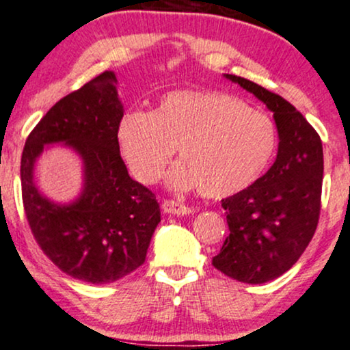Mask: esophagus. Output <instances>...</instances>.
Segmentation results:
<instances>
[{"instance_id": "esophagus-1", "label": "esophagus", "mask_w": 350, "mask_h": 350, "mask_svg": "<svg viewBox=\"0 0 350 350\" xmlns=\"http://www.w3.org/2000/svg\"><path fill=\"white\" fill-rule=\"evenodd\" d=\"M162 209L163 213H167V215H174V216H185V215H191L193 209L185 206V204L178 203V201L175 200H165L162 203Z\"/></svg>"}]
</instances>
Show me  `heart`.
Returning a JSON list of instances; mask_svg holds the SVG:
<instances>
[{
    "label": "heart",
    "mask_w": 350,
    "mask_h": 350,
    "mask_svg": "<svg viewBox=\"0 0 350 350\" xmlns=\"http://www.w3.org/2000/svg\"><path fill=\"white\" fill-rule=\"evenodd\" d=\"M118 144L139 183L157 182L176 149L180 162L167 183L221 200L264 174L277 134L269 116L231 94L178 90L163 94L152 113L127 111L118 124Z\"/></svg>",
    "instance_id": "1"
}]
</instances>
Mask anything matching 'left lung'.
Listing matches in <instances>:
<instances>
[{
	"instance_id": "obj_1",
	"label": "left lung",
	"mask_w": 350,
	"mask_h": 350,
	"mask_svg": "<svg viewBox=\"0 0 350 350\" xmlns=\"http://www.w3.org/2000/svg\"><path fill=\"white\" fill-rule=\"evenodd\" d=\"M224 78L252 93L273 113L278 150L265 175L221 201L229 236L215 269L250 285L275 280L297 264L313 239L323 187V144L299 111L282 96L245 78Z\"/></svg>"
}]
</instances>
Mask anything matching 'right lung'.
Listing matches in <instances>:
<instances>
[{"mask_svg":"<svg viewBox=\"0 0 350 350\" xmlns=\"http://www.w3.org/2000/svg\"><path fill=\"white\" fill-rule=\"evenodd\" d=\"M122 114L116 77L101 73L47 111L21 159L24 209L37 244L62 272L93 285L141 267L160 223L155 195L131 178L119 154ZM52 145L68 146L82 160L84 182L68 204L45 197L35 183L36 160Z\"/></svg>","mask_w":350,"mask_h":350,"instance_id":"right-lung-1","label":"right lung"}]
</instances>
